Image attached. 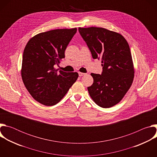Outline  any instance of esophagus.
Instances as JSON below:
<instances>
[{
    "mask_svg": "<svg viewBox=\"0 0 157 157\" xmlns=\"http://www.w3.org/2000/svg\"><path fill=\"white\" fill-rule=\"evenodd\" d=\"M78 74H79V76H84V75H86L85 73H81V72H79V73H78Z\"/></svg>",
    "mask_w": 157,
    "mask_h": 157,
    "instance_id": "obj_1",
    "label": "esophagus"
}]
</instances>
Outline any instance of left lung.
<instances>
[{
  "label": "left lung",
  "instance_id": "8db88e82",
  "mask_svg": "<svg viewBox=\"0 0 157 157\" xmlns=\"http://www.w3.org/2000/svg\"><path fill=\"white\" fill-rule=\"evenodd\" d=\"M94 59L101 60L102 73H91L94 82L87 90L94 102L103 108L118 104L130 89L134 66L128 43L120 33L102 27H79Z\"/></svg>",
  "mask_w": 157,
  "mask_h": 157
}]
</instances>
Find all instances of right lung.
Wrapping results in <instances>:
<instances>
[{
  "mask_svg": "<svg viewBox=\"0 0 157 157\" xmlns=\"http://www.w3.org/2000/svg\"><path fill=\"white\" fill-rule=\"evenodd\" d=\"M76 32L74 28L42 32L31 38L26 44L21 78L32 98L43 105L58 103L79 76L76 72H58L55 68L65 57L64 51Z\"/></svg>",
  "mask_w": 157,
  "mask_h": 157,
  "instance_id": "add662e5",
  "label": "right lung"
}]
</instances>
